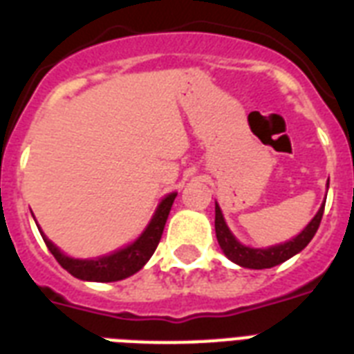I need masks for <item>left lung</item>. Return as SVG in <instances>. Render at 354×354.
<instances>
[{
  "label": "left lung",
  "instance_id": "left-lung-1",
  "mask_svg": "<svg viewBox=\"0 0 354 354\" xmlns=\"http://www.w3.org/2000/svg\"><path fill=\"white\" fill-rule=\"evenodd\" d=\"M329 185V183H327ZM324 207L325 204L319 207V211L314 215V218L308 222V226L303 230L297 236H294L292 241L283 242V244H275L270 248H250L244 246L241 242L236 241L233 233L230 232L222 211L218 204H215V232H216V241L221 244L222 252L230 261L235 264L242 266V268H253V270H263V268H272L277 264L285 263L290 257H294L296 253H299L303 248L307 246L308 242L313 241V236L316 235L324 216Z\"/></svg>",
  "mask_w": 354,
  "mask_h": 354
}]
</instances>
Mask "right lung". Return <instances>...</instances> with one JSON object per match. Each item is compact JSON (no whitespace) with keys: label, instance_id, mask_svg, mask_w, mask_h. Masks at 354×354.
Wrapping results in <instances>:
<instances>
[{"label":"right lung","instance_id":"add662e5","mask_svg":"<svg viewBox=\"0 0 354 354\" xmlns=\"http://www.w3.org/2000/svg\"><path fill=\"white\" fill-rule=\"evenodd\" d=\"M176 193L167 194L165 198L161 200V204L158 205L152 221L147 226L139 239L128 244L127 248L118 250V252L110 253V255H102L97 259H73L64 255L44 233V242L49 248V252L53 253V257L57 259L58 264L64 270H68L69 274L82 281H97V283H112V281L127 279L130 275L143 268L147 261L152 257V253L156 252V248L160 244V239L163 235V227L169 218L171 207L174 204Z\"/></svg>","mask_w":354,"mask_h":354}]
</instances>
